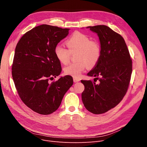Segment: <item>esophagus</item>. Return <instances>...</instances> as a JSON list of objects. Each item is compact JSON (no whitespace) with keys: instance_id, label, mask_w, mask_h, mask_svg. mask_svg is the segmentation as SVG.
<instances>
[{"instance_id":"obj_1","label":"esophagus","mask_w":147,"mask_h":147,"mask_svg":"<svg viewBox=\"0 0 147 147\" xmlns=\"http://www.w3.org/2000/svg\"><path fill=\"white\" fill-rule=\"evenodd\" d=\"M80 80L77 78H74V82L75 83L78 82H80Z\"/></svg>"}]
</instances>
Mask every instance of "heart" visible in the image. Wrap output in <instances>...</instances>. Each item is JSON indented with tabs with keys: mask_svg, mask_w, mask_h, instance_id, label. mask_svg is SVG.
<instances>
[{
	"mask_svg": "<svg viewBox=\"0 0 147 147\" xmlns=\"http://www.w3.org/2000/svg\"><path fill=\"white\" fill-rule=\"evenodd\" d=\"M66 43L68 49L60 44L56 45L55 49L56 57L63 64L69 63L70 54L77 53L75 59L77 61L64 68L66 75L79 78L87 65L92 67L98 63L101 55V48L98 42L90 40L88 35L76 32L68 38Z\"/></svg>",
	"mask_w": 147,
	"mask_h": 147,
	"instance_id": "b5f03b06",
	"label": "heart"
}]
</instances>
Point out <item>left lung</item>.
<instances>
[{"mask_svg":"<svg viewBox=\"0 0 147 147\" xmlns=\"http://www.w3.org/2000/svg\"><path fill=\"white\" fill-rule=\"evenodd\" d=\"M86 28L98 35L101 55L88 76L94 82L82 80L84 90L82 94L85 108L94 114H102L117 106L125 96L131 80L132 59L124 38L105 25ZM99 79L98 82H95Z\"/></svg>","mask_w":147,"mask_h":147,"instance_id":"obj_1","label":"left lung"}]
</instances>
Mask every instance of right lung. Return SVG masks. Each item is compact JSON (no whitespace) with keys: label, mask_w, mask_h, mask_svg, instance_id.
<instances>
[{"label":"right lung","mask_w":147,"mask_h":147,"mask_svg":"<svg viewBox=\"0 0 147 147\" xmlns=\"http://www.w3.org/2000/svg\"><path fill=\"white\" fill-rule=\"evenodd\" d=\"M69 30L42 24L24 34L16 45L11 68L13 81L22 101L39 114L55 112L73 84L70 75L49 82L62 71L55 49Z\"/></svg>","instance_id":"obj_1"}]
</instances>
